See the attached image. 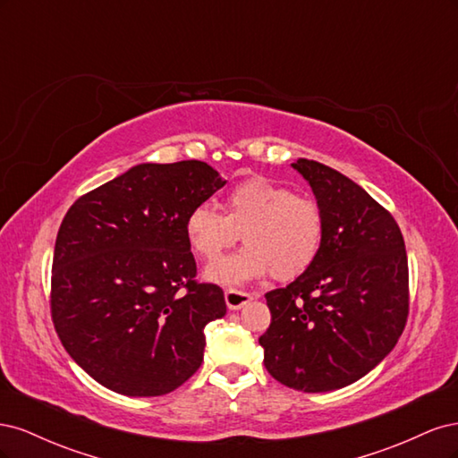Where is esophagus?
<instances>
[{
	"label": "esophagus",
	"mask_w": 458,
	"mask_h": 458,
	"mask_svg": "<svg viewBox=\"0 0 458 458\" xmlns=\"http://www.w3.org/2000/svg\"><path fill=\"white\" fill-rule=\"evenodd\" d=\"M252 298L254 296L250 293H244V290H234V288L225 290V303L229 310H241L244 303H248Z\"/></svg>",
	"instance_id": "1"
}]
</instances>
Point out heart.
<instances>
[{"label":"heart","mask_w":458,"mask_h":458,"mask_svg":"<svg viewBox=\"0 0 458 458\" xmlns=\"http://www.w3.org/2000/svg\"><path fill=\"white\" fill-rule=\"evenodd\" d=\"M192 252L214 261L241 239L246 242L206 269L217 284H242L271 275L290 281L306 271L323 242V212L313 199L294 195L267 177H248L224 197V214L210 204L192 208L185 219Z\"/></svg>","instance_id":"b5f03b06"}]
</instances>
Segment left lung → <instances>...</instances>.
Returning <instances> with one entry per match:
<instances>
[{
	"label": "left lung",
	"instance_id": "left-lung-1",
	"mask_svg": "<svg viewBox=\"0 0 458 458\" xmlns=\"http://www.w3.org/2000/svg\"><path fill=\"white\" fill-rule=\"evenodd\" d=\"M323 212V242L296 281L266 294L271 325L263 363L300 392H332L363 378L390 353L409 315L405 241L394 216L350 177L293 164Z\"/></svg>",
	"mask_w": 458,
	"mask_h": 458
}]
</instances>
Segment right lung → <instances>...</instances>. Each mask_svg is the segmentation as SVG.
Wrapping results in <instances>:
<instances>
[{"mask_svg": "<svg viewBox=\"0 0 458 458\" xmlns=\"http://www.w3.org/2000/svg\"><path fill=\"white\" fill-rule=\"evenodd\" d=\"M225 185L200 160L140 164L80 197L55 241L51 318L74 361L116 394L174 392L204 357V327L227 311L199 283L192 208Z\"/></svg>", "mask_w": 458, "mask_h": 458, "instance_id": "obj_1", "label": "right lung"}]
</instances>
